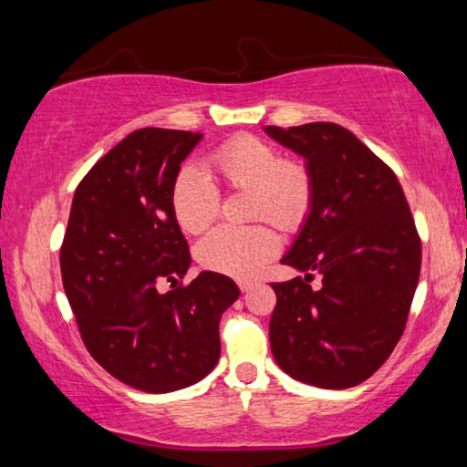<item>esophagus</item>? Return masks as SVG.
I'll list each match as a JSON object with an SVG mask.
<instances>
[{"label":"esophagus","mask_w":467,"mask_h":467,"mask_svg":"<svg viewBox=\"0 0 467 467\" xmlns=\"http://www.w3.org/2000/svg\"><path fill=\"white\" fill-rule=\"evenodd\" d=\"M239 288H241V292H249L253 288V282L251 280H239Z\"/></svg>","instance_id":"34e87169"}]
</instances>
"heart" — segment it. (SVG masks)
Returning <instances> with one entry per match:
<instances>
[{
    "instance_id": "b5f03b06",
    "label": "heart",
    "mask_w": 467,
    "mask_h": 467,
    "mask_svg": "<svg viewBox=\"0 0 467 467\" xmlns=\"http://www.w3.org/2000/svg\"><path fill=\"white\" fill-rule=\"evenodd\" d=\"M210 169L226 189H249V218L272 220L286 233L306 223L315 200L309 164L264 138L236 133L208 154ZM171 210L185 233H202L220 212V192L202 171L183 167L171 185ZM280 239L267 223L218 226L197 243L195 257L210 272L249 278L278 253Z\"/></svg>"
}]
</instances>
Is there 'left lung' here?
<instances>
[{
    "label": "left lung",
    "mask_w": 467,
    "mask_h": 467,
    "mask_svg": "<svg viewBox=\"0 0 467 467\" xmlns=\"http://www.w3.org/2000/svg\"><path fill=\"white\" fill-rule=\"evenodd\" d=\"M265 131L306 158L311 214L282 264L306 275L274 282V358L296 381L348 389L389 358L420 278L422 243L395 172L352 131L306 123ZM322 275L319 289L308 282Z\"/></svg>",
    "instance_id": "8db88e82"
}]
</instances>
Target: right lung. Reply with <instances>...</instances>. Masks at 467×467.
Masks as SVG:
<instances>
[{
    "label": "right lung",
    "instance_id": "add662e5",
    "mask_svg": "<svg viewBox=\"0 0 467 467\" xmlns=\"http://www.w3.org/2000/svg\"><path fill=\"white\" fill-rule=\"evenodd\" d=\"M202 133H130L80 181L59 251L63 288L92 358L125 385L169 393L220 358L218 326L239 298L228 275L192 264L171 210V185ZM171 281L162 296L157 286Z\"/></svg>",
    "mask_w": 467,
    "mask_h": 467
}]
</instances>
